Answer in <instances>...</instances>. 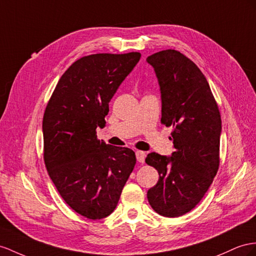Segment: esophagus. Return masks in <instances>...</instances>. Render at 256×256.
<instances>
[{
    "mask_svg": "<svg viewBox=\"0 0 256 256\" xmlns=\"http://www.w3.org/2000/svg\"><path fill=\"white\" fill-rule=\"evenodd\" d=\"M145 158H146V154L144 152H140V150H137L136 152V159L140 163H144L145 162Z\"/></svg>",
    "mask_w": 256,
    "mask_h": 256,
    "instance_id": "esophagus-1",
    "label": "esophagus"
}]
</instances>
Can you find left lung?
I'll return each instance as SVG.
<instances>
[{
    "label": "left lung",
    "instance_id": "8db88e82",
    "mask_svg": "<svg viewBox=\"0 0 256 256\" xmlns=\"http://www.w3.org/2000/svg\"><path fill=\"white\" fill-rule=\"evenodd\" d=\"M161 90V123L173 126L171 156L150 152L146 163L159 173L147 192L149 204L166 218H178L204 196L220 166L222 120L211 88L196 64L180 52L147 57Z\"/></svg>",
    "mask_w": 256,
    "mask_h": 256
}]
</instances>
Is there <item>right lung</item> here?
I'll use <instances>...</instances> for the list:
<instances>
[{
	"mask_svg": "<svg viewBox=\"0 0 256 256\" xmlns=\"http://www.w3.org/2000/svg\"><path fill=\"white\" fill-rule=\"evenodd\" d=\"M140 53L93 54L72 64L58 81L43 116L44 162L64 202L90 220L114 211L136 163L135 152L97 138L109 102Z\"/></svg>",
	"mask_w": 256,
	"mask_h": 256,
	"instance_id": "obj_1",
	"label": "right lung"
}]
</instances>
